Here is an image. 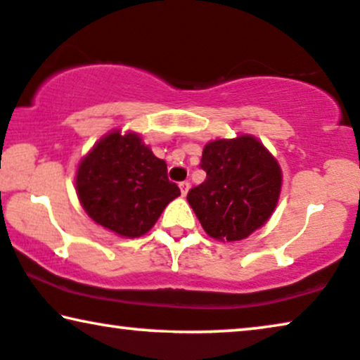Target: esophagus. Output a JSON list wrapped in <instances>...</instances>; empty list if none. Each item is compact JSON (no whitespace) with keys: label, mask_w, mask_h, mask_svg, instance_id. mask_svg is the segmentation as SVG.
I'll return each instance as SVG.
<instances>
[{"label":"esophagus","mask_w":360,"mask_h":360,"mask_svg":"<svg viewBox=\"0 0 360 360\" xmlns=\"http://www.w3.org/2000/svg\"><path fill=\"white\" fill-rule=\"evenodd\" d=\"M189 183H188V181H183V183H181L179 184V189H181V194H183V198H184V195L186 194H188V191H189Z\"/></svg>","instance_id":"esophagus-1"}]
</instances>
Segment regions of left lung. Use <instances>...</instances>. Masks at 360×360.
<instances>
[{
	"mask_svg": "<svg viewBox=\"0 0 360 360\" xmlns=\"http://www.w3.org/2000/svg\"><path fill=\"white\" fill-rule=\"evenodd\" d=\"M207 177L188 202L209 237L237 242L263 227L280 199L283 172L276 158L252 135L219 138L202 150Z\"/></svg>",
	"mask_w": 360,
	"mask_h": 360,
	"instance_id": "left-lung-1",
	"label": "left lung"
}]
</instances>
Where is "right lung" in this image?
I'll return each instance as SVG.
<instances>
[{
    "label": "right lung",
    "instance_id": "1",
    "mask_svg": "<svg viewBox=\"0 0 360 360\" xmlns=\"http://www.w3.org/2000/svg\"><path fill=\"white\" fill-rule=\"evenodd\" d=\"M77 198L90 219L124 238L150 232L166 205L181 195L166 162L135 131L112 130L80 160Z\"/></svg>",
    "mask_w": 360,
    "mask_h": 360
}]
</instances>
